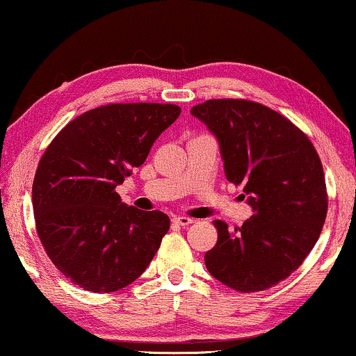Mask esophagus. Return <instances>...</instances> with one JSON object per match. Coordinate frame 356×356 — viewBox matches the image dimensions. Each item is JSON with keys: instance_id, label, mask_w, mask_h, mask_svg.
Returning a JSON list of instances; mask_svg holds the SVG:
<instances>
[{"instance_id": "34e87169", "label": "esophagus", "mask_w": 356, "mask_h": 356, "mask_svg": "<svg viewBox=\"0 0 356 356\" xmlns=\"http://www.w3.org/2000/svg\"><path fill=\"white\" fill-rule=\"evenodd\" d=\"M194 220L191 217H186V216H175L173 217V223H177V225H179V227H188V225H191Z\"/></svg>"}]
</instances>
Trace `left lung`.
<instances>
[{
    "label": "left lung",
    "instance_id": "obj_1",
    "mask_svg": "<svg viewBox=\"0 0 356 356\" xmlns=\"http://www.w3.org/2000/svg\"><path fill=\"white\" fill-rule=\"evenodd\" d=\"M191 113L217 136L227 179L243 184L254 211L235 232L213 222L207 270L241 293L270 289L298 269L323 230L329 197L319 155L298 126L257 102L213 99Z\"/></svg>",
    "mask_w": 356,
    "mask_h": 356
}]
</instances>
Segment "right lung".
Returning <instances> with one entry per match:
<instances>
[{"mask_svg": "<svg viewBox=\"0 0 356 356\" xmlns=\"http://www.w3.org/2000/svg\"><path fill=\"white\" fill-rule=\"evenodd\" d=\"M173 104H108L71 120L38 162L35 227L66 279L94 293L124 289L147 269L170 228L160 211L121 202L116 186L175 123Z\"/></svg>", "mask_w": 356, "mask_h": 356, "instance_id": "1", "label": "right lung"}]
</instances>
